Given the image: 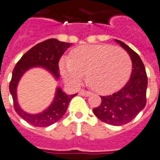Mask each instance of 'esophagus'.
Listing matches in <instances>:
<instances>
[{"label": "esophagus", "instance_id": "esophagus-1", "mask_svg": "<svg viewBox=\"0 0 160 160\" xmlns=\"http://www.w3.org/2000/svg\"><path fill=\"white\" fill-rule=\"evenodd\" d=\"M79 93H80V95L84 96V97H89V96H91V91H84V90H81V91H79Z\"/></svg>", "mask_w": 160, "mask_h": 160}]
</instances>
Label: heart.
Segmentation results:
<instances>
[{
  "label": "heart",
  "instance_id": "1",
  "mask_svg": "<svg viewBox=\"0 0 160 160\" xmlns=\"http://www.w3.org/2000/svg\"><path fill=\"white\" fill-rule=\"evenodd\" d=\"M60 71L64 80L77 83L86 74L89 85L101 94L121 89L131 76L132 62L124 49L108 44L83 45L71 57H62Z\"/></svg>",
  "mask_w": 160,
  "mask_h": 160
}]
</instances>
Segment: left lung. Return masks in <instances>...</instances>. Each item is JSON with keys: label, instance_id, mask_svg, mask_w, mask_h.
<instances>
[{"label": "left lung", "instance_id": "left-lung-1", "mask_svg": "<svg viewBox=\"0 0 160 160\" xmlns=\"http://www.w3.org/2000/svg\"><path fill=\"white\" fill-rule=\"evenodd\" d=\"M129 53L132 61L131 78L120 91L109 96L101 97L100 105L93 112L103 123L112 125H123L135 118L146 104L147 75L143 62L134 50L116 40Z\"/></svg>", "mask_w": 160, "mask_h": 160}]
</instances>
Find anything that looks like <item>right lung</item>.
I'll return each instance as SVG.
<instances>
[{
  "instance_id": "right-lung-1",
  "label": "right lung",
  "mask_w": 160,
  "mask_h": 160,
  "mask_svg": "<svg viewBox=\"0 0 160 160\" xmlns=\"http://www.w3.org/2000/svg\"><path fill=\"white\" fill-rule=\"evenodd\" d=\"M70 45L71 43L60 42L55 38L43 41L25 53L17 62L13 69L12 78L9 82V91L13 98L15 111L28 124L37 127H47L57 123L65 114L70 100L76 95H66L60 88H58L55 100L51 105L42 113L31 115L23 112L18 105L16 100V86L20 78L26 70L34 66L44 67L49 70L56 78H59L60 73L58 62L63 53Z\"/></svg>"
}]
</instances>
